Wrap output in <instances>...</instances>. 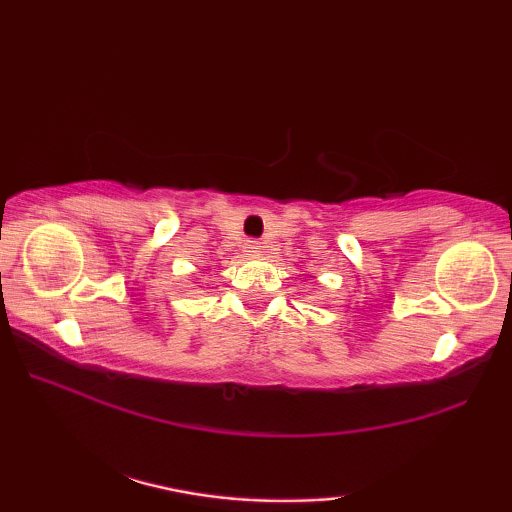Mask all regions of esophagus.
Segmentation results:
<instances>
[{
  "label": "esophagus",
  "instance_id": "1",
  "mask_svg": "<svg viewBox=\"0 0 512 512\" xmlns=\"http://www.w3.org/2000/svg\"><path fill=\"white\" fill-rule=\"evenodd\" d=\"M244 251H247L249 256H256L258 251H261V244H258L256 240H247V242H244Z\"/></svg>",
  "mask_w": 512,
  "mask_h": 512
}]
</instances>
